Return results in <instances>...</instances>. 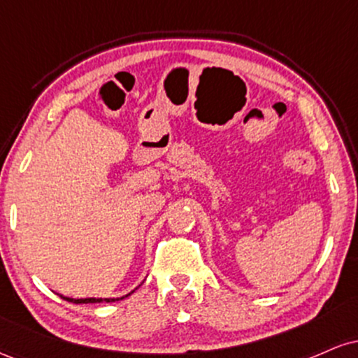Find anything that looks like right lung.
<instances>
[{"instance_id":"add662e5","label":"right lung","mask_w":358,"mask_h":358,"mask_svg":"<svg viewBox=\"0 0 358 358\" xmlns=\"http://www.w3.org/2000/svg\"><path fill=\"white\" fill-rule=\"evenodd\" d=\"M131 293H133V291H131ZM129 294H126V296H129ZM126 296H121V298H80V299H73V298H67V296H62V298L67 299V301H71V303H76V305H80V303H102V301L113 303V301H117V299H124Z\"/></svg>"}]
</instances>
